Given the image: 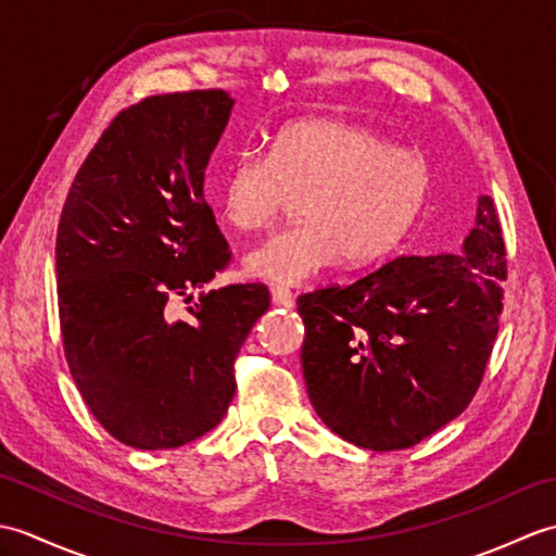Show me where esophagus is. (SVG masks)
I'll return each mask as SVG.
<instances>
[{"mask_svg":"<svg viewBox=\"0 0 556 556\" xmlns=\"http://www.w3.org/2000/svg\"><path fill=\"white\" fill-rule=\"evenodd\" d=\"M271 303L277 305H291L293 303V293L285 287H275L271 289Z\"/></svg>","mask_w":556,"mask_h":556,"instance_id":"1","label":"esophagus"}]
</instances>
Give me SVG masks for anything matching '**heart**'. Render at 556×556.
Returning <instances> with one entry per match:
<instances>
[{
  "label": "heart",
  "mask_w": 556,
  "mask_h": 556,
  "mask_svg": "<svg viewBox=\"0 0 556 556\" xmlns=\"http://www.w3.org/2000/svg\"><path fill=\"white\" fill-rule=\"evenodd\" d=\"M432 191L418 150L396 148L370 126L299 119L281 126L265 155H241L222 174L217 210L241 233L267 231L301 195V224L245 257V271L296 287L341 257L375 263L416 227Z\"/></svg>",
  "instance_id": "b5f03b06"
}]
</instances>
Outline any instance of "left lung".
Instances as JSON below:
<instances>
[{
	"label": "left lung",
	"mask_w": 556,
	"mask_h": 556,
	"mask_svg": "<svg viewBox=\"0 0 556 556\" xmlns=\"http://www.w3.org/2000/svg\"><path fill=\"white\" fill-rule=\"evenodd\" d=\"M506 248L490 195L456 253L401 255L299 296L301 365L329 430L372 452L437 432L470 404L502 315Z\"/></svg>",
	"instance_id": "1"
}]
</instances>
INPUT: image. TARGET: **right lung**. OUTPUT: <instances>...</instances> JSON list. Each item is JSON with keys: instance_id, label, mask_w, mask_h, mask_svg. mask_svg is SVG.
<instances>
[{"instance_id": "right-lung-1", "label": "right lung", "mask_w": 556, "mask_h": 556, "mask_svg": "<svg viewBox=\"0 0 556 556\" xmlns=\"http://www.w3.org/2000/svg\"><path fill=\"white\" fill-rule=\"evenodd\" d=\"M231 108L229 92L191 90L119 112L80 164L59 219L71 377L104 430L148 452L193 442L224 418L233 361L269 308L265 285L200 293L188 320L169 308L231 260L203 193Z\"/></svg>"}]
</instances>
